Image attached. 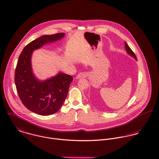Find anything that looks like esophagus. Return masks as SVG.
<instances>
[{"mask_svg": "<svg viewBox=\"0 0 159 159\" xmlns=\"http://www.w3.org/2000/svg\"><path fill=\"white\" fill-rule=\"evenodd\" d=\"M87 75H88V73H87V72H80V73H79V74L77 75L76 79H81V78H85Z\"/></svg>", "mask_w": 159, "mask_h": 159, "instance_id": "obj_1", "label": "esophagus"}]
</instances>
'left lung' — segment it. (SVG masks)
<instances>
[{"mask_svg": "<svg viewBox=\"0 0 159 159\" xmlns=\"http://www.w3.org/2000/svg\"><path fill=\"white\" fill-rule=\"evenodd\" d=\"M125 50L127 52V54L129 55V56H131V57H133V58H134L136 61H137V58L134 55V53L133 52V51L131 50V48H129V47L128 45L126 42H125Z\"/></svg>", "mask_w": 159, "mask_h": 159, "instance_id": "1", "label": "left lung"}]
</instances>
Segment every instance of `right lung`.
Listing matches in <instances>:
<instances>
[{"label":"right lung","mask_w":159,"mask_h":159,"mask_svg":"<svg viewBox=\"0 0 159 159\" xmlns=\"http://www.w3.org/2000/svg\"><path fill=\"white\" fill-rule=\"evenodd\" d=\"M64 35V33L42 35L28 44L18 58L15 74L18 94L25 106L39 115L49 116L60 110L73 78L59 72L46 80H39L33 72L32 53L46 44L61 39Z\"/></svg>","instance_id":"obj_1"}]
</instances>
